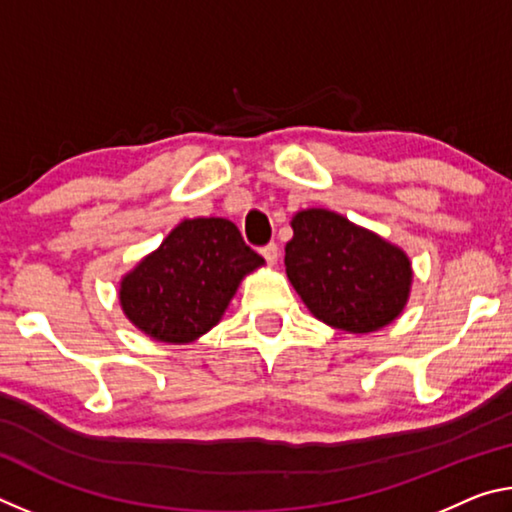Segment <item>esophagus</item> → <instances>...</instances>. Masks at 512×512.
Masks as SVG:
<instances>
[{"label":"esophagus","mask_w":512,"mask_h":512,"mask_svg":"<svg viewBox=\"0 0 512 512\" xmlns=\"http://www.w3.org/2000/svg\"><path fill=\"white\" fill-rule=\"evenodd\" d=\"M259 253L264 255V259L268 264H277V259H280V248H277V244H266L262 250H259Z\"/></svg>","instance_id":"1"}]
</instances>
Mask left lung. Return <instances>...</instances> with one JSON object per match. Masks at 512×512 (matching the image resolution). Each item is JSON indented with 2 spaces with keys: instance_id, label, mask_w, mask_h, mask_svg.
Wrapping results in <instances>:
<instances>
[{
  "instance_id": "obj_1",
  "label": "left lung",
  "mask_w": 512,
  "mask_h": 512,
  "mask_svg": "<svg viewBox=\"0 0 512 512\" xmlns=\"http://www.w3.org/2000/svg\"><path fill=\"white\" fill-rule=\"evenodd\" d=\"M287 275L318 320L368 334L402 314L411 262L402 248L329 210H302L291 221Z\"/></svg>"
}]
</instances>
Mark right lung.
<instances>
[{
  "instance_id": "obj_1",
  "label": "right lung",
  "mask_w": 512,
  "mask_h": 512,
  "mask_svg": "<svg viewBox=\"0 0 512 512\" xmlns=\"http://www.w3.org/2000/svg\"><path fill=\"white\" fill-rule=\"evenodd\" d=\"M264 264L228 219H185L119 287L126 318L162 343H192L219 323L248 273Z\"/></svg>"
}]
</instances>
